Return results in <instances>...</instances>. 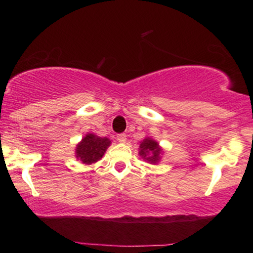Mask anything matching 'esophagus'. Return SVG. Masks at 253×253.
<instances>
[{"label": "esophagus", "instance_id": "obj_1", "mask_svg": "<svg viewBox=\"0 0 253 253\" xmlns=\"http://www.w3.org/2000/svg\"><path fill=\"white\" fill-rule=\"evenodd\" d=\"M117 140H119L120 143H126V133L117 134Z\"/></svg>", "mask_w": 253, "mask_h": 253}]
</instances>
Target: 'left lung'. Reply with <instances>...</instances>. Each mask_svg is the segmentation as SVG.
<instances>
[{"label":"left lung","instance_id":"8db88e82","mask_svg":"<svg viewBox=\"0 0 253 253\" xmlns=\"http://www.w3.org/2000/svg\"><path fill=\"white\" fill-rule=\"evenodd\" d=\"M162 153V148L159 146L158 141L152 139V138H145L140 141L139 145V155L144 160H147L150 164H158L160 160V155Z\"/></svg>","mask_w":253,"mask_h":253}]
</instances>
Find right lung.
<instances>
[{"label": "right lung", "mask_w": 253, "mask_h": 253, "mask_svg": "<svg viewBox=\"0 0 253 253\" xmlns=\"http://www.w3.org/2000/svg\"><path fill=\"white\" fill-rule=\"evenodd\" d=\"M110 143L108 138L87 133L76 147V158L85 165L94 164L103 157Z\"/></svg>", "instance_id": "1"}]
</instances>
